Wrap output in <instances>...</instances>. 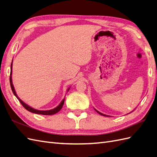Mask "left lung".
<instances>
[{"label":"left lung","instance_id":"8db88e82","mask_svg":"<svg viewBox=\"0 0 157 157\" xmlns=\"http://www.w3.org/2000/svg\"><path fill=\"white\" fill-rule=\"evenodd\" d=\"M95 110L98 112V113L99 114V115H103V116H105V117H111V116H109V115H105V114H103V113H100L99 111H98V110H96L95 109Z\"/></svg>","mask_w":157,"mask_h":157}]
</instances>
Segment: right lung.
Returning <instances> with one entry per match:
<instances>
[{"mask_svg":"<svg viewBox=\"0 0 157 157\" xmlns=\"http://www.w3.org/2000/svg\"><path fill=\"white\" fill-rule=\"evenodd\" d=\"M12 73H13V61H12V63H11V66H10V87H11V89H12V91H13L14 95L17 97V98L18 99V101L21 102V103L22 105V106L25 108V109L26 110H28L29 111L31 112V113H36V114H40V115H54V114H56V113H58V111H60V109H62V107H63V105L64 103V100H65V98H64L62 101L60 102V103L59 104V105L54 108V109H50V110H46V111H42V110H38V109H34L33 107H32L30 106H29V105H27L26 103H25L24 101H22V100L20 99L18 95L17 94V93H16V91H15V89L14 87V86H13V80H12ZM69 87L67 89V91H69L70 90Z\"/></svg>","mask_w":157,"mask_h":157,"instance_id":"1","label":"right lung"}]
</instances>
